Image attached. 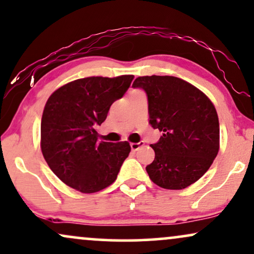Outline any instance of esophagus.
Segmentation results:
<instances>
[{
	"label": "esophagus",
	"mask_w": 254,
	"mask_h": 254,
	"mask_svg": "<svg viewBox=\"0 0 254 254\" xmlns=\"http://www.w3.org/2000/svg\"><path fill=\"white\" fill-rule=\"evenodd\" d=\"M143 144H144L143 141H140V142H136V143L133 142V143H130V148L133 151H136L137 149H140L141 147H143Z\"/></svg>",
	"instance_id": "obj_1"
}]
</instances>
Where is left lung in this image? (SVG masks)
Masks as SVG:
<instances>
[{
  "mask_svg": "<svg viewBox=\"0 0 254 254\" xmlns=\"http://www.w3.org/2000/svg\"><path fill=\"white\" fill-rule=\"evenodd\" d=\"M146 92L149 124L162 131L151 144L155 159L146 170L164 189L181 190L206 173L219 149V121L210 99L193 85L170 75L134 80Z\"/></svg>",
  "mask_w": 254,
  "mask_h": 254,
  "instance_id": "1",
  "label": "left lung"
}]
</instances>
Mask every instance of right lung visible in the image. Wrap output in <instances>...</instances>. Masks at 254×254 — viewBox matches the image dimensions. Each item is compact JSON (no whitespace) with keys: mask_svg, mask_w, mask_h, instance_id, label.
<instances>
[{"mask_svg":"<svg viewBox=\"0 0 254 254\" xmlns=\"http://www.w3.org/2000/svg\"><path fill=\"white\" fill-rule=\"evenodd\" d=\"M134 75L88 77L71 81L50 95L43 111V156L66 186L84 193L100 191L117 180L130 146L98 142L97 128L111 105L123 98Z\"/></svg>","mask_w":254,"mask_h":254,"instance_id":"1","label":"right lung"}]
</instances>
